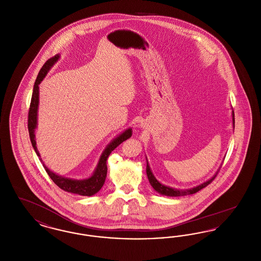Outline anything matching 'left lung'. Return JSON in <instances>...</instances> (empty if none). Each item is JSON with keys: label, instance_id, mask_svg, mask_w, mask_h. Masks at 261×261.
I'll return each mask as SVG.
<instances>
[{"label": "left lung", "instance_id": "1", "mask_svg": "<svg viewBox=\"0 0 261 261\" xmlns=\"http://www.w3.org/2000/svg\"><path fill=\"white\" fill-rule=\"evenodd\" d=\"M232 120H233V127L235 128V116H234L233 109H232ZM218 171L214 174L213 177H211L210 180L201 183L200 185L194 187V188H191V189H186V190H179V189H174V188H171V187L165 186V185L162 184L160 181H158L156 178L154 177V175L151 172L149 162H148V160H147V176H148V179H149V184L154 189V191H156L161 195L167 196V197H180V196H187V195L196 194L197 192H199L201 189H203V188L207 186L208 184H211V182L214 180V178L216 177Z\"/></svg>", "mask_w": 261, "mask_h": 261}]
</instances>
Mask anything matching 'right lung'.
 I'll return each instance as SVG.
<instances>
[{
    "mask_svg": "<svg viewBox=\"0 0 261 261\" xmlns=\"http://www.w3.org/2000/svg\"><path fill=\"white\" fill-rule=\"evenodd\" d=\"M60 55L55 56L50 60H48L46 63L43 65L41 70L39 71V74L37 76V79L35 81L34 88H33V93H32V98H31V103L29 108V112H28V131H29V137L30 141L32 144V147L35 150L36 154L39 156L40 162H42L46 172L50 176V179L54 181V183L57 186L60 187L62 190L72 193L76 195L80 196H87L91 197L97 194L101 187L103 186L106 177L108 173V167H107V160L109 155L111 154L113 149L116 147H118L122 142L126 141L132 136V128H128L125 131H123L121 134L118 136L115 137L112 142L106 147L103 151L101 152L99 156V162L94 170L93 174L88 177L86 179H72V178H67L63 177L62 175L53 172L50 169H49L46 164L43 162L41 155L39 153V150L36 146V137H35V129L37 128V116H38V107H39V85L45 78V76L50 71V68L54 66V64L60 60Z\"/></svg>",
    "mask_w": 261,
    "mask_h": 261,
    "instance_id": "add662e5",
    "label": "right lung"
}]
</instances>
